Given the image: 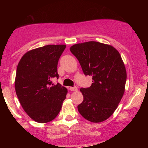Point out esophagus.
I'll return each mask as SVG.
<instances>
[{
  "mask_svg": "<svg viewBox=\"0 0 148 148\" xmlns=\"http://www.w3.org/2000/svg\"><path fill=\"white\" fill-rule=\"evenodd\" d=\"M69 90L72 91V92H77L78 89H77V86H71V87H69Z\"/></svg>",
  "mask_w": 148,
  "mask_h": 148,
  "instance_id": "esophagus-1",
  "label": "esophagus"
}]
</instances>
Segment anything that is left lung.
<instances>
[{
  "label": "left lung",
  "instance_id": "8db88e82",
  "mask_svg": "<svg viewBox=\"0 0 148 148\" xmlns=\"http://www.w3.org/2000/svg\"><path fill=\"white\" fill-rule=\"evenodd\" d=\"M70 51L84 74L92 76V85L80 89L84 100L79 112L90 122H103L114 113L125 92L127 73L122 57L113 46L97 41L74 44Z\"/></svg>",
  "mask_w": 148,
  "mask_h": 148
}]
</instances>
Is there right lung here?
<instances>
[{"label":"right lung","instance_id":"obj_1","mask_svg":"<svg viewBox=\"0 0 148 148\" xmlns=\"http://www.w3.org/2000/svg\"><path fill=\"white\" fill-rule=\"evenodd\" d=\"M66 45H46L26 52L16 70L15 89L24 111L39 123L53 120L60 112L67 89L60 84L57 65Z\"/></svg>","mask_w":148,"mask_h":148}]
</instances>
